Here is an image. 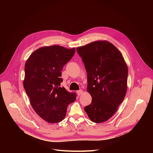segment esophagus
Instances as JSON below:
<instances>
[{"mask_svg":"<svg viewBox=\"0 0 153 153\" xmlns=\"http://www.w3.org/2000/svg\"><path fill=\"white\" fill-rule=\"evenodd\" d=\"M77 95H78V96H80V95L82 93V90H80L77 91Z\"/></svg>","mask_w":153,"mask_h":153,"instance_id":"obj_1","label":"esophagus"}]
</instances>
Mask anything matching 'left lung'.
<instances>
[{
    "instance_id": "left-lung-1",
    "label": "left lung",
    "mask_w": 153,
    "mask_h": 153,
    "mask_svg": "<svg viewBox=\"0 0 153 153\" xmlns=\"http://www.w3.org/2000/svg\"><path fill=\"white\" fill-rule=\"evenodd\" d=\"M87 73V91L91 103L84 108L90 120L102 123L110 119L123 102L127 90L128 67L117 48L105 40L76 49Z\"/></svg>"
}]
</instances>
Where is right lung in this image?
Returning a JSON list of instances; mask_svg holds the SVG:
<instances>
[{"instance_id":"obj_1","label":"right lung","mask_w":153,"mask_h":153,"mask_svg":"<svg viewBox=\"0 0 153 153\" xmlns=\"http://www.w3.org/2000/svg\"><path fill=\"white\" fill-rule=\"evenodd\" d=\"M76 49L59 45L43 47L34 51L25 65L24 87L35 112L48 123L62 121L76 94L60 87L61 71Z\"/></svg>"}]
</instances>
